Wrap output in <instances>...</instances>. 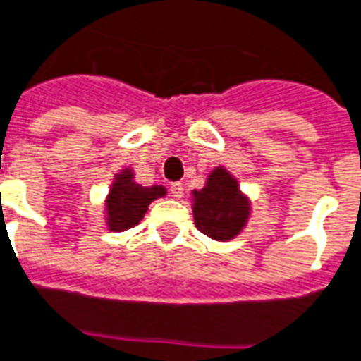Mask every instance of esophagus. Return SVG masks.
<instances>
[{
    "mask_svg": "<svg viewBox=\"0 0 361 361\" xmlns=\"http://www.w3.org/2000/svg\"><path fill=\"white\" fill-rule=\"evenodd\" d=\"M183 190H185L183 183H171V186H169V192H171V196H175V198H180Z\"/></svg>",
    "mask_w": 361,
    "mask_h": 361,
    "instance_id": "obj_1",
    "label": "esophagus"
}]
</instances>
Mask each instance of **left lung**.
Returning a JSON list of instances; mask_svg holds the SVG:
<instances>
[{
    "label": "left lung",
    "instance_id": "8db88e82",
    "mask_svg": "<svg viewBox=\"0 0 361 361\" xmlns=\"http://www.w3.org/2000/svg\"><path fill=\"white\" fill-rule=\"evenodd\" d=\"M247 200L224 169H216L202 190H195V222L208 238L226 242L240 233L247 220Z\"/></svg>",
    "mask_w": 361,
    "mask_h": 361
}]
</instances>
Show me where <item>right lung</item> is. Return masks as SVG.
Instances as JSON below:
<instances>
[{"mask_svg": "<svg viewBox=\"0 0 361 361\" xmlns=\"http://www.w3.org/2000/svg\"><path fill=\"white\" fill-rule=\"evenodd\" d=\"M165 195L163 186H141L133 183V176L129 173L118 175L116 183L111 185L108 196V224L109 230H128L133 228L139 220L143 218V214L147 212V206Z\"/></svg>", "mask_w": 361, "mask_h": 361, "instance_id": "1", "label": "right lung"}]
</instances>
